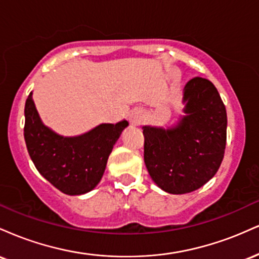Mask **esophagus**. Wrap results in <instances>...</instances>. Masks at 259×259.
Instances as JSON below:
<instances>
[{
  "mask_svg": "<svg viewBox=\"0 0 259 259\" xmlns=\"http://www.w3.org/2000/svg\"><path fill=\"white\" fill-rule=\"evenodd\" d=\"M129 119H130V123H132L133 125H140V124L142 123V120H144L142 112L140 111V109H134V111L130 113Z\"/></svg>",
  "mask_w": 259,
  "mask_h": 259,
  "instance_id": "esophagus-1",
  "label": "esophagus"
}]
</instances>
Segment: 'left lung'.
Returning <instances> with one entry per match:
<instances>
[{"label": "left lung", "instance_id": "8db88e82", "mask_svg": "<svg viewBox=\"0 0 259 259\" xmlns=\"http://www.w3.org/2000/svg\"><path fill=\"white\" fill-rule=\"evenodd\" d=\"M184 113L177 125L144 126V159L156 185L173 195L189 194L214 177L227 145V109L209 80L184 88Z\"/></svg>", "mask_w": 259, "mask_h": 259}]
</instances>
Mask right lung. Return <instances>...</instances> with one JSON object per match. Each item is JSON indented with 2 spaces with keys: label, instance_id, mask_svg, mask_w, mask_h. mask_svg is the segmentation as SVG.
I'll return each instance as SVG.
<instances>
[{
  "label": "right lung",
  "instance_id": "add662e5",
  "mask_svg": "<svg viewBox=\"0 0 259 259\" xmlns=\"http://www.w3.org/2000/svg\"><path fill=\"white\" fill-rule=\"evenodd\" d=\"M24 139L29 156L47 181L63 194L82 195L96 187L105 173L107 160L126 120L100 124L79 136H62L41 121L32 101L25 102Z\"/></svg>",
  "mask_w": 259,
  "mask_h": 259
}]
</instances>
